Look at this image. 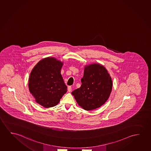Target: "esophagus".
<instances>
[{"mask_svg":"<svg viewBox=\"0 0 151 151\" xmlns=\"http://www.w3.org/2000/svg\"><path fill=\"white\" fill-rule=\"evenodd\" d=\"M67 89H68V91L69 92H70L72 91V87L71 86H68V88H67Z\"/></svg>","mask_w":151,"mask_h":151,"instance_id":"esophagus-1","label":"esophagus"}]
</instances>
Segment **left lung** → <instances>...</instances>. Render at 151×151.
I'll return each instance as SVG.
<instances>
[{"label": "left lung", "mask_w": 151, "mask_h": 151, "mask_svg": "<svg viewBox=\"0 0 151 151\" xmlns=\"http://www.w3.org/2000/svg\"><path fill=\"white\" fill-rule=\"evenodd\" d=\"M81 87L72 94L79 106L89 111L99 108L108 99L112 81L107 69L100 64L85 65Z\"/></svg>", "instance_id": "8db88e82"}]
</instances>
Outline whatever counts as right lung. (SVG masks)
<instances>
[{"label":"right lung","instance_id":"right-lung-1","mask_svg":"<svg viewBox=\"0 0 151 151\" xmlns=\"http://www.w3.org/2000/svg\"><path fill=\"white\" fill-rule=\"evenodd\" d=\"M63 62L52 57L35 65L29 79V89L37 104L45 108L55 106L67 91L60 74Z\"/></svg>","mask_w":151,"mask_h":151}]
</instances>
